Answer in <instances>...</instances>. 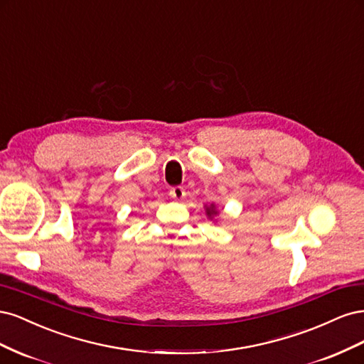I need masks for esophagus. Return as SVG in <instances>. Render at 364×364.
I'll return each mask as SVG.
<instances>
[{"label": "esophagus", "instance_id": "34e87169", "mask_svg": "<svg viewBox=\"0 0 364 364\" xmlns=\"http://www.w3.org/2000/svg\"><path fill=\"white\" fill-rule=\"evenodd\" d=\"M170 196L174 200H182L185 197V190L182 188V186H173V188L170 190Z\"/></svg>", "mask_w": 364, "mask_h": 364}]
</instances>
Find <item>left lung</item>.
Returning <instances> with one entry per match:
<instances>
[{
    "label": "left lung",
    "instance_id": "8db88e82",
    "mask_svg": "<svg viewBox=\"0 0 364 364\" xmlns=\"http://www.w3.org/2000/svg\"><path fill=\"white\" fill-rule=\"evenodd\" d=\"M205 214H206V217L209 220H214V222H215V217L218 215V209H217V206L214 203L205 205Z\"/></svg>",
    "mask_w": 364,
    "mask_h": 364
}]
</instances>
